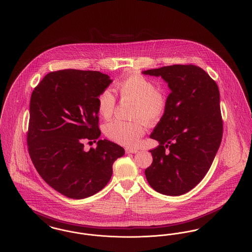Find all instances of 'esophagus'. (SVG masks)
<instances>
[{
    "label": "esophagus",
    "instance_id": "obj_1",
    "mask_svg": "<svg viewBox=\"0 0 252 252\" xmlns=\"http://www.w3.org/2000/svg\"><path fill=\"white\" fill-rule=\"evenodd\" d=\"M138 151L135 149H130V148H126V154H136Z\"/></svg>",
    "mask_w": 252,
    "mask_h": 252
}]
</instances>
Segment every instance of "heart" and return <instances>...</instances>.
Listing matches in <instances>:
<instances>
[{
    "mask_svg": "<svg viewBox=\"0 0 252 252\" xmlns=\"http://www.w3.org/2000/svg\"><path fill=\"white\" fill-rule=\"evenodd\" d=\"M115 90L124 99L135 101L133 117L138 119L132 122L113 120L105 124L103 131L113 142L135 147L145 133L144 120L148 124L159 121L166 110V98L157 91L155 84L141 75H131L115 85ZM97 111L99 115L108 119L112 116L116 98L109 88L102 90L97 96Z\"/></svg>",
    "mask_w": 252,
    "mask_h": 252,
    "instance_id": "obj_1",
    "label": "heart"
}]
</instances>
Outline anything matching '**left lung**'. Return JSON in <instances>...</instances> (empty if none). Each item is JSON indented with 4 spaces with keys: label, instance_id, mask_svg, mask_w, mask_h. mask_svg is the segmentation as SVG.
<instances>
[{
    "label": "left lung",
    "instance_id": "8db88e82",
    "mask_svg": "<svg viewBox=\"0 0 252 252\" xmlns=\"http://www.w3.org/2000/svg\"><path fill=\"white\" fill-rule=\"evenodd\" d=\"M161 77L171 89L166 110L151 134L159 146L150 152L145 174L156 192L180 195L209 171L222 138L220 91L216 81L195 65H171L143 72Z\"/></svg>",
    "mask_w": 252,
    "mask_h": 252
}]
</instances>
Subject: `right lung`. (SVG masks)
Instances as JSON below:
<instances>
[{"label":"right lung","instance_id":"1","mask_svg":"<svg viewBox=\"0 0 252 252\" xmlns=\"http://www.w3.org/2000/svg\"><path fill=\"white\" fill-rule=\"evenodd\" d=\"M112 80L97 71L60 70L46 75L32 91L27 134L31 159L40 176L58 193L85 198L111 178L115 160L125 150L106 139L97 148V96Z\"/></svg>","mask_w":252,"mask_h":252}]
</instances>
